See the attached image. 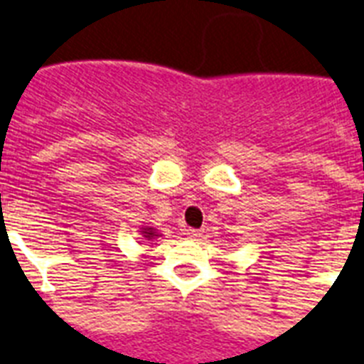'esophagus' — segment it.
Here are the masks:
<instances>
[{"label":"esophagus","mask_w":364,"mask_h":364,"mask_svg":"<svg viewBox=\"0 0 364 364\" xmlns=\"http://www.w3.org/2000/svg\"><path fill=\"white\" fill-rule=\"evenodd\" d=\"M185 235H187L188 239H198V237H202V232H200V230L188 228L187 232H185Z\"/></svg>","instance_id":"34e87169"}]
</instances>
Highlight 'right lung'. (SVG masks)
Returning <instances> with one entry per match:
<instances>
[{"instance_id":"right-lung-1","label":"right lung","mask_w":364,"mask_h":364,"mask_svg":"<svg viewBox=\"0 0 364 364\" xmlns=\"http://www.w3.org/2000/svg\"><path fill=\"white\" fill-rule=\"evenodd\" d=\"M141 233H144V237L146 239H153V237H159V232L153 228H141Z\"/></svg>"}]
</instances>
